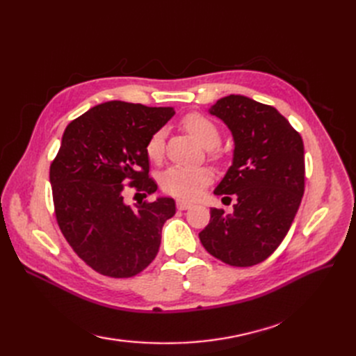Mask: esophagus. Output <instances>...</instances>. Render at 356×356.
<instances>
[{
	"label": "esophagus",
	"instance_id": "obj_1",
	"mask_svg": "<svg viewBox=\"0 0 356 356\" xmlns=\"http://www.w3.org/2000/svg\"><path fill=\"white\" fill-rule=\"evenodd\" d=\"M177 207L179 211H186V209H190L193 207V203L187 202V200H177Z\"/></svg>",
	"mask_w": 356,
	"mask_h": 356
}]
</instances>
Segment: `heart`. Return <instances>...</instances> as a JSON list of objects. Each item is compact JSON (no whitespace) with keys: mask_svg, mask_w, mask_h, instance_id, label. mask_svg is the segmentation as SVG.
I'll list each match as a JSON object with an SVG mask.
<instances>
[{"mask_svg":"<svg viewBox=\"0 0 356 356\" xmlns=\"http://www.w3.org/2000/svg\"><path fill=\"white\" fill-rule=\"evenodd\" d=\"M182 126L204 148H213L220 144L221 132L211 118L199 113H190L182 118ZM165 152V134L157 131L149 136L145 153L152 160H160ZM212 179L208 168L170 166L160 178L161 188L179 199H195Z\"/></svg>","mask_w":356,"mask_h":356,"instance_id":"obj_1","label":"heart"}]
</instances>
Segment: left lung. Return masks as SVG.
Instances as JSON below:
<instances>
[{"mask_svg":"<svg viewBox=\"0 0 356 356\" xmlns=\"http://www.w3.org/2000/svg\"><path fill=\"white\" fill-rule=\"evenodd\" d=\"M209 113L234 141L233 163L213 195L238 202L233 213L212 208L199 238L225 264L250 267L275 252L294 221L305 193L303 139L273 106L242 95L218 99Z\"/></svg>","mask_w":356,"mask_h":356,"instance_id":"1","label":"left lung"}]
</instances>
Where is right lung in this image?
I'll return each mask as SVG.
<instances>
[{
  "label": "right lung",
  "instance_id": "right-lung-1",
  "mask_svg": "<svg viewBox=\"0 0 356 356\" xmlns=\"http://www.w3.org/2000/svg\"><path fill=\"white\" fill-rule=\"evenodd\" d=\"M175 114L170 106L110 101L72 120L50 165L55 213L74 252L93 270L131 277L152 263L175 200L159 197L129 207L126 186L144 196L157 190L148 177L145 147Z\"/></svg>",
  "mask_w": 356,
  "mask_h": 356
}]
</instances>
